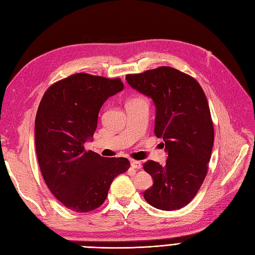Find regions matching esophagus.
<instances>
[{
	"label": "esophagus",
	"mask_w": 255,
	"mask_h": 255,
	"mask_svg": "<svg viewBox=\"0 0 255 255\" xmlns=\"http://www.w3.org/2000/svg\"><path fill=\"white\" fill-rule=\"evenodd\" d=\"M130 167L133 169H141V163L138 160H130Z\"/></svg>",
	"instance_id": "1"
}]
</instances>
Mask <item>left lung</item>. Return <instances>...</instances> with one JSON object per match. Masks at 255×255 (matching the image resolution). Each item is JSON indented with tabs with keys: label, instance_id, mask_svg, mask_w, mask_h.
I'll use <instances>...</instances> for the list:
<instances>
[{
	"label": "left lung",
	"instance_id": "obj_1",
	"mask_svg": "<svg viewBox=\"0 0 255 255\" xmlns=\"http://www.w3.org/2000/svg\"><path fill=\"white\" fill-rule=\"evenodd\" d=\"M126 80L153 100L154 133L163 138L168 154L165 165L153 160L143 164L153 179L143 197L158 210H179L197 195L211 159L214 126L206 96L194 78L171 67L128 74Z\"/></svg>",
	"mask_w": 255,
	"mask_h": 255
}]
</instances>
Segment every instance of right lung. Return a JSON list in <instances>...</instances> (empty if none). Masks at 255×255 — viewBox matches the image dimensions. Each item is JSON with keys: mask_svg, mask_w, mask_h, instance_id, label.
Wrapping results in <instances>:
<instances>
[{"mask_svg": "<svg viewBox=\"0 0 255 255\" xmlns=\"http://www.w3.org/2000/svg\"><path fill=\"white\" fill-rule=\"evenodd\" d=\"M123 89L120 79L76 73L44 92L35 120L38 163L58 201L76 213L102 205L116 176L128 171L126 157H102L85 151L103 103Z\"/></svg>", "mask_w": 255, "mask_h": 255, "instance_id": "add662e5", "label": "right lung"}]
</instances>
